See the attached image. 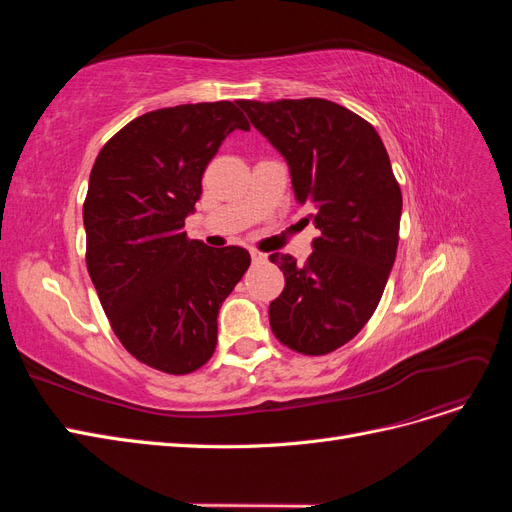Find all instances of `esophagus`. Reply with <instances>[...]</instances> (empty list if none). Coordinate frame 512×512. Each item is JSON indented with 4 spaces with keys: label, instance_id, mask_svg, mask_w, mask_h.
<instances>
[{
    "label": "esophagus",
    "instance_id": "esophagus-1",
    "mask_svg": "<svg viewBox=\"0 0 512 512\" xmlns=\"http://www.w3.org/2000/svg\"><path fill=\"white\" fill-rule=\"evenodd\" d=\"M250 254H252V258H254V260H265V254L258 252V250H254V247L250 250Z\"/></svg>",
    "mask_w": 512,
    "mask_h": 512
}]
</instances>
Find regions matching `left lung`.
Instances as JSON below:
<instances>
[{
  "label": "left lung",
  "instance_id": "obj_1",
  "mask_svg": "<svg viewBox=\"0 0 512 512\" xmlns=\"http://www.w3.org/2000/svg\"><path fill=\"white\" fill-rule=\"evenodd\" d=\"M290 166L294 198L314 207L320 237L305 265L271 254L286 286L269 305L284 346L320 356L348 344L374 316L393 269L401 190L369 121L322 98L237 100Z\"/></svg>",
  "mask_w": 512,
  "mask_h": 512
}]
</instances>
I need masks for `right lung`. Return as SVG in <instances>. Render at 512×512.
I'll use <instances>...</instances> for the list:
<instances>
[{
    "instance_id": "1",
    "label": "right lung",
    "mask_w": 512,
    "mask_h": 512,
    "mask_svg": "<svg viewBox=\"0 0 512 512\" xmlns=\"http://www.w3.org/2000/svg\"><path fill=\"white\" fill-rule=\"evenodd\" d=\"M232 130H250L235 102L160 108L123 126L89 175V277L123 348L164 374L211 359L220 307L252 262L243 247L215 250L183 230Z\"/></svg>"
}]
</instances>
